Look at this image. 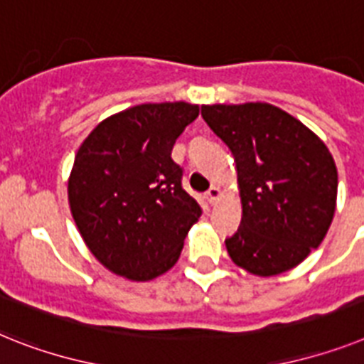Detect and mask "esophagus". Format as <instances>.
<instances>
[{
    "label": "esophagus",
    "instance_id": "34e87169",
    "mask_svg": "<svg viewBox=\"0 0 364 364\" xmlns=\"http://www.w3.org/2000/svg\"><path fill=\"white\" fill-rule=\"evenodd\" d=\"M221 197H223V193H221V189H219L218 186H212V188L206 191V200H208L210 204H215Z\"/></svg>",
    "mask_w": 364,
    "mask_h": 364
}]
</instances>
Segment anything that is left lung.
Wrapping results in <instances>:
<instances>
[{
	"mask_svg": "<svg viewBox=\"0 0 364 364\" xmlns=\"http://www.w3.org/2000/svg\"><path fill=\"white\" fill-rule=\"evenodd\" d=\"M200 115L229 146L242 223L225 240L238 268L273 277L296 268L326 238L337 208V165L311 128L266 102L204 104Z\"/></svg>",
	"mask_w": 364,
	"mask_h": 364,
	"instance_id": "obj_1",
	"label": "left lung"
}]
</instances>
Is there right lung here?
Instances as JSON below:
<instances>
[{"mask_svg":"<svg viewBox=\"0 0 364 364\" xmlns=\"http://www.w3.org/2000/svg\"><path fill=\"white\" fill-rule=\"evenodd\" d=\"M199 117L188 102L141 104L95 126L68 176L72 218L95 258L145 283L176 264L200 206L171 158L176 137Z\"/></svg>","mask_w":364,"mask_h":364,"instance_id":"obj_1","label":"right lung"}]
</instances>
